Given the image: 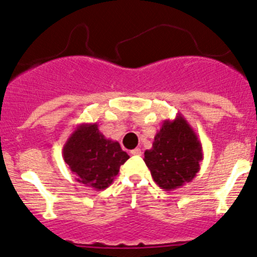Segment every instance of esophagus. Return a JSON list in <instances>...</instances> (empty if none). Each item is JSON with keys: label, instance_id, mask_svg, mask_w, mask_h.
Returning a JSON list of instances; mask_svg holds the SVG:
<instances>
[{"label": "esophagus", "instance_id": "1", "mask_svg": "<svg viewBox=\"0 0 257 257\" xmlns=\"http://www.w3.org/2000/svg\"><path fill=\"white\" fill-rule=\"evenodd\" d=\"M132 155H142V149L141 148H136V149L132 150Z\"/></svg>", "mask_w": 257, "mask_h": 257}]
</instances>
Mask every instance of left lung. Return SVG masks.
<instances>
[{
  "instance_id": "8db88e82",
  "label": "left lung",
  "mask_w": 257,
  "mask_h": 257,
  "mask_svg": "<svg viewBox=\"0 0 257 257\" xmlns=\"http://www.w3.org/2000/svg\"><path fill=\"white\" fill-rule=\"evenodd\" d=\"M201 160L200 141L181 114L174 120L163 121L152 149L144 153V162L153 179L167 191L190 183L200 170Z\"/></svg>"
}]
</instances>
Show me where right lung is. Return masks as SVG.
Instances as JSON below:
<instances>
[{"instance_id":"right-lung-1","label":"right lung","mask_w":257,"mask_h":257,"mask_svg":"<svg viewBox=\"0 0 257 257\" xmlns=\"http://www.w3.org/2000/svg\"><path fill=\"white\" fill-rule=\"evenodd\" d=\"M62 154L77 181L95 190L108 188L120 165L129 159L118 142L100 133L97 123L79 124L67 139Z\"/></svg>"}]
</instances>
